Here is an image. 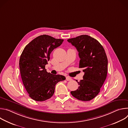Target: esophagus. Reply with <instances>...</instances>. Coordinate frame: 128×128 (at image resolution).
<instances>
[{"label": "esophagus", "mask_w": 128, "mask_h": 128, "mask_svg": "<svg viewBox=\"0 0 128 128\" xmlns=\"http://www.w3.org/2000/svg\"><path fill=\"white\" fill-rule=\"evenodd\" d=\"M66 80L67 81H69V80H71L72 78L69 76H66Z\"/></svg>", "instance_id": "esophagus-1"}]
</instances>
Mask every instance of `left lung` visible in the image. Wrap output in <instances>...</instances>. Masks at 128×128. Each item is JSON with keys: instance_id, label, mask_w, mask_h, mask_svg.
Listing matches in <instances>:
<instances>
[{"instance_id": "1", "label": "left lung", "mask_w": 128, "mask_h": 128, "mask_svg": "<svg viewBox=\"0 0 128 128\" xmlns=\"http://www.w3.org/2000/svg\"><path fill=\"white\" fill-rule=\"evenodd\" d=\"M67 41L74 46L80 58L79 68L84 73L83 80L78 82V89L71 95L78 100L88 101L94 99L100 92L107 76L108 60L102 46L96 39L82 35Z\"/></svg>"}]
</instances>
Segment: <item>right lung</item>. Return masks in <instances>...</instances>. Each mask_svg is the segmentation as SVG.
<instances>
[{"label":"right lung","instance_id":"obj_1","mask_svg":"<svg viewBox=\"0 0 128 128\" xmlns=\"http://www.w3.org/2000/svg\"><path fill=\"white\" fill-rule=\"evenodd\" d=\"M63 41L48 35H40L22 52L19 60L21 78L29 97L35 101H44L51 98L56 84L66 79L61 75L52 74L45 69L50 53Z\"/></svg>","mask_w":128,"mask_h":128}]
</instances>
